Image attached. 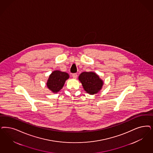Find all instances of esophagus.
I'll return each mask as SVG.
<instances>
[{
    "mask_svg": "<svg viewBox=\"0 0 153 153\" xmlns=\"http://www.w3.org/2000/svg\"><path fill=\"white\" fill-rule=\"evenodd\" d=\"M72 77L74 79H76L77 77V74H72Z\"/></svg>",
    "mask_w": 153,
    "mask_h": 153,
    "instance_id": "obj_1",
    "label": "esophagus"
}]
</instances>
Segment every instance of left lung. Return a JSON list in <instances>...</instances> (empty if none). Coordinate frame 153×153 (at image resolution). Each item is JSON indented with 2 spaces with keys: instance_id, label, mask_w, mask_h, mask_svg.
Returning <instances> with one entry per match:
<instances>
[{
  "instance_id": "left-lung-1",
  "label": "left lung",
  "mask_w": 153,
  "mask_h": 153,
  "mask_svg": "<svg viewBox=\"0 0 153 153\" xmlns=\"http://www.w3.org/2000/svg\"><path fill=\"white\" fill-rule=\"evenodd\" d=\"M79 79L84 89L90 94L93 95L100 91L103 82L97 74L92 72H84L79 74Z\"/></svg>"
}]
</instances>
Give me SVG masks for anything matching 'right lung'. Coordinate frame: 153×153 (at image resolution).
I'll use <instances>...</instances> for the list:
<instances>
[{
    "label": "right lung",
    "mask_w": 153,
    "mask_h": 153,
    "mask_svg": "<svg viewBox=\"0 0 153 153\" xmlns=\"http://www.w3.org/2000/svg\"><path fill=\"white\" fill-rule=\"evenodd\" d=\"M68 74L60 71H54L49 76L47 86L53 93H56L63 87L65 81L68 79Z\"/></svg>",
    "instance_id": "obj_1"
}]
</instances>
